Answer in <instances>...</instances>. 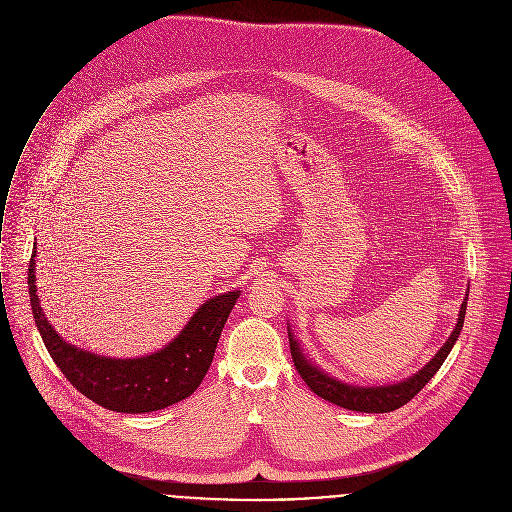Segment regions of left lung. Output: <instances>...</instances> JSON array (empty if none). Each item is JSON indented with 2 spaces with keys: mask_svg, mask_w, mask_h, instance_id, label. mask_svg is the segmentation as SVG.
<instances>
[{
  "mask_svg": "<svg viewBox=\"0 0 512 512\" xmlns=\"http://www.w3.org/2000/svg\"><path fill=\"white\" fill-rule=\"evenodd\" d=\"M466 302H468V294L462 300L460 313H458V321L454 331L450 333V337L446 339V343L440 347V351L414 375H410L403 381L397 383H387V385H351L345 383L333 375H329L327 371H323L321 367H317L309 357L304 355L300 343L294 339V333L288 325V341H290V353H292V361L296 371L300 373L302 381L309 385L319 397L345 407V410H353V412H365V414H387L397 410V407L405 405L414 395H418L426 383L436 375V371L442 367V363L446 361V357L450 355L454 343L460 337L462 325H464V315H466Z\"/></svg>",
  "mask_w": 512,
  "mask_h": 512,
  "instance_id": "8db88e82",
  "label": "left lung"
}]
</instances>
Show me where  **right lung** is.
Instances as JSON below:
<instances>
[{"instance_id":"right-lung-1","label":"right lung","mask_w":512,"mask_h":512,"mask_svg":"<svg viewBox=\"0 0 512 512\" xmlns=\"http://www.w3.org/2000/svg\"><path fill=\"white\" fill-rule=\"evenodd\" d=\"M28 288L36 327L58 369L82 395L121 414L157 412L189 397L206 377L222 329L240 298V290L218 294L203 302L163 349L135 359H117L64 341L50 325L36 294V246L28 268Z\"/></svg>"}]
</instances>
